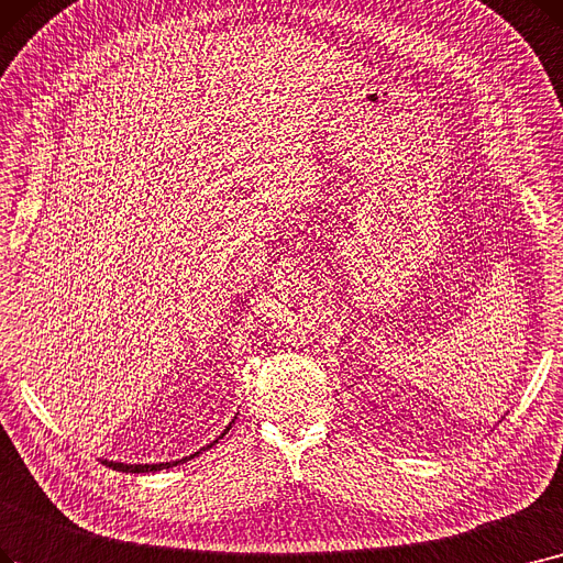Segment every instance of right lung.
<instances>
[{
	"instance_id": "1",
	"label": "right lung",
	"mask_w": 563,
	"mask_h": 563,
	"mask_svg": "<svg viewBox=\"0 0 563 563\" xmlns=\"http://www.w3.org/2000/svg\"><path fill=\"white\" fill-rule=\"evenodd\" d=\"M234 423V421H232ZM232 423L223 430V434L232 428ZM223 434L218 437V439H223ZM216 439V442H218ZM213 442V444H216ZM213 444H209L207 449H211ZM200 451H205V449H200ZM200 451L198 453H192V455H188V457H181V460H173V462H156V464H126V462H112V460H103L108 467H112V470H117V472H126V474H146V472H161V470H169V467H177V464H181V462H186V460H190V457H195V455H200Z\"/></svg>"
}]
</instances>
